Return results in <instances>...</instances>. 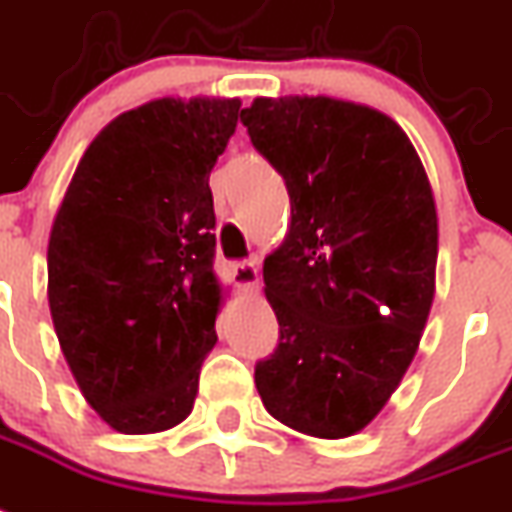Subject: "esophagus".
<instances>
[{
    "label": "esophagus",
    "mask_w": 512,
    "mask_h": 512,
    "mask_svg": "<svg viewBox=\"0 0 512 512\" xmlns=\"http://www.w3.org/2000/svg\"><path fill=\"white\" fill-rule=\"evenodd\" d=\"M259 264L256 261H238V264H232V282L243 290H259Z\"/></svg>",
    "instance_id": "1"
}]
</instances>
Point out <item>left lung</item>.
<instances>
[{
	"instance_id": "obj_1",
	"label": "left lung",
	"mask_w": 512,
	"mask_h": 512,
	"mask_svg": "<svg viewBox=\"0 0 512 512\" xmlns=\"http://www.w3.org/2000/svg\"><path fill=\"white\" fill-rule=\"evenodd\" d=\"M240 122L290 196L264 259L280 345L256 363V390L295 432L350 437L398 390L432 311V183L405 130L366 104L259 96Z\"/></svg>"
}]
</instances>
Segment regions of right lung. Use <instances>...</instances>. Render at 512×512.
I'll use <instances>...</instances> for the list:
<instances>
[{
	"label": "right lung",
	"instance_id": "obj_1",
	"mask_svg": "<svg viewBox=\"0 0 512 512\" xmlns=\"http://www.w3.org/2000/svg\"><path fill=\"white\" fill-rule=\"evenodd\" d=\"M240 99H154L96 135L57 209L49 311L86 403L120 434L190 416L217 342L225 287L214 274L209 172Z\"/></svg>",
	"mask_w": 512,
	"mask_h": 512
}]
</instances>
